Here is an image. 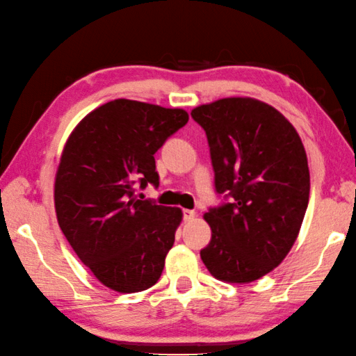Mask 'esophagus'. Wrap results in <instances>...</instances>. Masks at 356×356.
<instances>
[{
	"mask_svg": "<svg viewBox=\"0 0 356 356\" xmlns=\"http://www.w3.org/2000/svg\"><path fill=\"white\" fill-rule=\"evenodd\" d=\"M195 211H192V209H183V219L184 222H189V220H194L195 219Z\"/></svg>",
	"mask_w": 356,
	"mask_h": 356,
	"instance_id": "1",
	"label": "esophagus"
}]
</instances>
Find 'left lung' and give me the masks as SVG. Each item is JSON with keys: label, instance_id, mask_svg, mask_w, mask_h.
Returning <instances> with one entry per match:
<instances>
[{"label": "left lung", "instance_id": "left-lung-1", "mask_svg": "<svg viewBox=\"0 0 356 356\" xmlns=\"http://www.w3.org/2000/svg\"><path fill=\"white\" fill-rule=\"evenodd\" d=\"M191 116L207 134L218 194L211 241L200 257L224 282L246 284L275 270L292 249L309 202L305 147L285 116L252 97H225Z\"/></svg>", "mask_w": 356, "mask_h": 356}]
</instances>
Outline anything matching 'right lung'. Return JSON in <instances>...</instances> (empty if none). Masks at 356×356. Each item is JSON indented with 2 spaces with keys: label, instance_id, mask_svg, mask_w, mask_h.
Here are the masks:
<instances>
[{
  "label": "right lung",
  "instance_id": "obj_1",
  "mask_svg": "<svg viewBox=\"0 0 356 356\" xmlns=\"http://www.w3.org/2000/svg\"><path fill=\"white\" fill-rule=\"evenodd\" d=\"M188 120L183 108L115 99L86 115L64 145L58 224L83 265L115 292L153 287L164 270L183 213L138 200L136 188L159 184L154 153Z\"/></svg>",
  "mask_w": 356,
  "mask_h": 356
}]
</instances>
